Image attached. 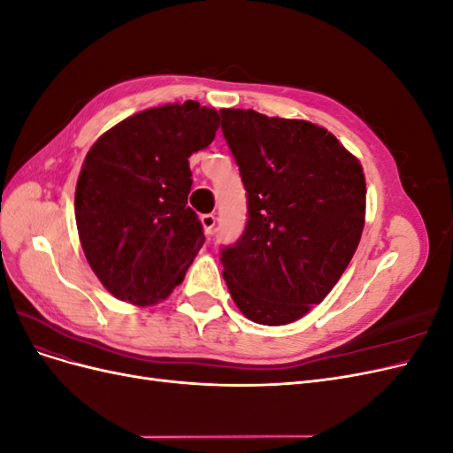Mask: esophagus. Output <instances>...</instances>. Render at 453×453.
Returning <instances> with one entry per match:
<instances>
[{"instance_id":"esophagus-1","label":"esophagus","mask_w":453,"mask_h":453,"mask_svg":"<svg viewBox=\"0 0 453 453\" xmlns=\"http://www.w3.org/2000/svg\"><path fill=\"white\" fill-rule=\"evenodd\" d=\"M200 221H202V226H203L205 234H211L213 226H215V215L213 213H205V215H202Z\"/></svg>"}]
</instances>
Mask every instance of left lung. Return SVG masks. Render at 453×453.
Masks as SVG:
<instances>
[{"label":"left lung","mask_w":453,"mask_h":453,"mask_svg":"<svg viewBox=\"0 0 453 453\" xmlns=\"http://www.w3.org/2000/svg\"><path fill=\"white\" fill-rule=\"evenodd\" d=\"M221 117L250 208L242 238L221 253L223 278L248 319L293 323L323 303L357 250L363 166L310 120L253 109H221Z\"/></svg>","instance_id":"8db88e82"}]
</instances>
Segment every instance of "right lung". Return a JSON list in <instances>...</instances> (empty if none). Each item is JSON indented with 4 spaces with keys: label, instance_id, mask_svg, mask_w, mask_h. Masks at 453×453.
<instances>
[{
    "label": "right lung",
    "instance_id": "1",
    "mask_svg": "<svg viewBox=\"0 0 453 453\" xmlns=\"http://www.w3.org/2000/svg\"><path fill=\"white\" fill-rule=\"evenodd\" d=\"M219 113L187 100L135 113L102 134L75 187L81 248L96 278L134 306L166 300L203 243L187 200L188 157L215 140Z\"/></svg>",
    "mask_w": 453,
    "mask_h": 453
}]
</instances>
